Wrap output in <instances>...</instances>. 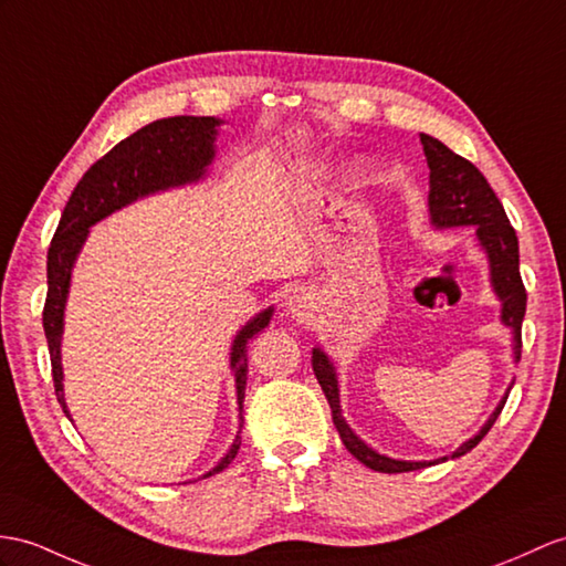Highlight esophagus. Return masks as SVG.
Wrapping results in <instances>:
<instances>
[{
    "label": "esophagus",
    "mask_w": 566,
    "mask_h": 566,
    "mask_svg": "<svg viewBox=\"0 0 566 566\" xmlns=\"http://www.w3.org/2000/svg\"><path fill=\"white\" fill-rule=\"evenodd\" d=\"M285 310L295 314V316H302L307 314L310 310V293L305 291V287H295V291H291L285 295Z\"/></svg>",
    "instance_id": "obj_1"
}]
</instances>
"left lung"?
Returning a JSON list of instances; mask_svg holds the SVG:
<instances>
[{
    "label": "left lung",
    "mask_w": 566,
    "mask_h": 566,
    "mask_svg": "<svg viewBox=\"0 0 566 566\" xmlns=\"http://www.w3.org/2000/svg\"><path fill=\"white\" fill-rule=\"evenodd\" d=\"M420 142L427 156V165H430V213L432 223L437 228H453V226H475L478 240L485 247L490 256L492 269V285L494 293L502 300V322L514 328V343H516V360L521 355V324L523 314H526V287L521 281L518 271V240L516 230L509 223L504 213V206L494 195L492 187L488 185L485 175H482L471 160L453 154L449 146H444L430 134H420ZM312 369L316 375V381L322 384V391L326 394V401L334 412V424L343 439V444L353 453V457L365 463L371 471L379 473H408L418 471V468L432 465L439 461H394L389 457L371 451L363 439L353 434L350 427L340 416V401H338V381L334 365L328 363V357L314 348L312 350ZM506 403V396L497 410L492 412V418L485 422V427L468 439L463 447L451 453V459H459L463 453L478 447L482 437L490 432L494 420L500 418V412Z\"/></svg>",
    "instance_id": "1"
}]
</instances>
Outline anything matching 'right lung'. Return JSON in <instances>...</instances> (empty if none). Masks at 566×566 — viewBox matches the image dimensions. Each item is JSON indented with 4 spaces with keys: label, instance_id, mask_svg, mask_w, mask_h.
Listing matches in <instances>:
<instances>
[{
    "label": "right lung",
    "instance_id": "add662e5",
    "mask_svg": "<svg viewBox=\"0 0 566 566\" xmlns=\"http://www.w3.org/2000/svg\"><path fill=\"white\" fill-rule=\"evenodd\" d=\"M216 117H165L146 124L139 132H134L127 139H122L113 150L95 160L81 182L74 187L69 197L60 226L54 230V238L48 250V297L43 307V328L50 348L52 363V381L54 394L62 410L69 416L64 394H62V322H64V302L69 293V279H72L74 259L84 244L88 228L98 223L101 218L109 216L134 199L146 197L150 191L177 187L185 182H195L203 175V168L213 158V139H216ZM271 319V310L256 314L247 324L235 343H232L230 365L235 369L238 379V403L242 410V398L247 387V340L259 334ZM240 437L226 453L213 473L226 471L238 457Z\"/></svg>",
    "mask_w": 566,
    "mask_h": 566
}]
</instances>
